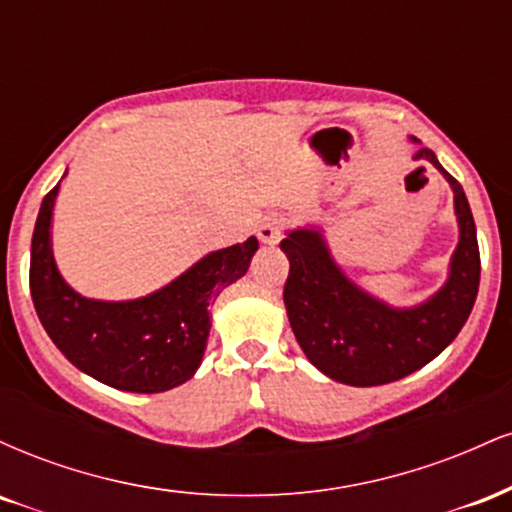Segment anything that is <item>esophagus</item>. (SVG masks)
<instances>
[{"instance_id":"1","label":"esophagus","mask_w":512,"mask_h":512,"mask_svg":"<svg viewBox=\"0 0 512 512\" xmlns=\"http://www.w3.org/2000/svg\"><path fill=\"white\" fill-rule=\"evenodd\" d=\"M281 228H284V221L279 216H264L260 226H257V238L264 245H276L281 240Z\"/></svg>"}]
</instances>
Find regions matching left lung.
Wrapping results in <instances>:
<instances>
[{"mask_svg":"<svg viewBox=\"0 0 512 512\" xmlns=\"http://www.w3.org/2000/svg\"><path fill=\"white\" fill-rule=\"evenodd\" d=\"M414 161H428L448 180L460 228L448 279L424 303L395 308L361 289L332 257L320 226L293 228L281 240L291 264L284 286L291 330L308 361L337 383L385 385L424 368L460 334L477 301V226L462 185L426 146Z\"/></svg>","mask_w":512,"mask_h":512,"instance_id":"obj_1","label":"left lung"}]
</instances>
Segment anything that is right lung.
Instances as JSON below:
<instances>
[{
  "instance_id": "obj_1",
  "label": "right lung",
  "mask_w": 512,
  "mask_h": 512,
  "mask_svg": "<svg viewBox=\"0 0 512 512\" xmlns=\"http://www.w3.org/2000/svg\"><path fill=\"white\" fill-rule=\"evenodd\" d=\"M60 182L40 204L31 243V296L48 337L67 361L115 390L154 395L187 383L207 349L211 305L248 272L260 248L257 238L209 252L142 298H86L64 281L52 255V207Z\"/></svg>"
}]
</instances>
